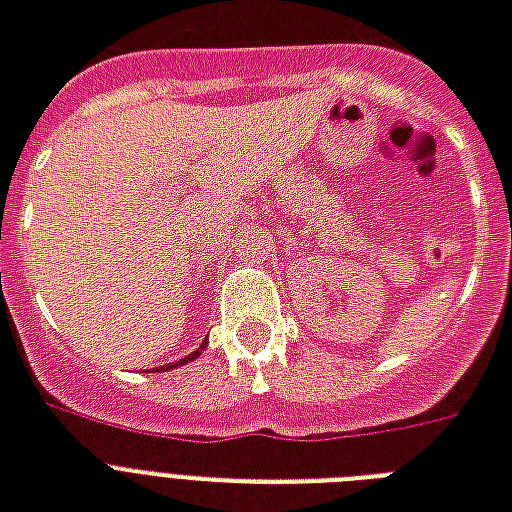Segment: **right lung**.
<instances>
[{
	"label": "right lung",
	"instance_id": "1",
	"mask_svg": "<svg viewBox=\"0 0 512 512\" xmlns=\"http://www.w3.org/2000/svg\"><path fill=\"white\" fill-rule=\"evenodd\" d=\"M205 344H208V342H202V344H200V350H194L192 355H186V358L176 360V363H168V368H178V366H184V363H189V360H194V358H197V355H200L202 350H205ZM162 371H165V366H162Z\"/></svg>",
	"mask_w": 512,
	"mask_h": 512
}]
</instances>
